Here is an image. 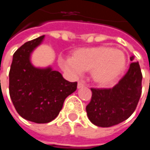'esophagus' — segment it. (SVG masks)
Wrapping results in <instances>:
<instances>
[{
  "label": "esophagus",
  "mask_w": 150,
  "mask_h": 150,
  "mask_svg": "<svg viewBox=\"0 0 150 150\" xmlns=\"http://www.w3.org/2000/svg\"><path fill=\"white\" fill-rule=\"evenodd\" d=\"M85 86V83L83 82V81H80L79 82H78V84H77V88H82V87H84Z\"/></svg>",
  "instance_id": "esophagus-1"
}]
</instances>
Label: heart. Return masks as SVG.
<instances>
[{
	"instance_id": "obj_1",
	"label": "heart",
	"mask_w": 150,
	"mask_h": 150,
	"mask_svg": "<svg viewBox=\"0 0 150 150\" xmlns=\"http://www.w3.org/2000/svg\"><path fill=\"white\" fill-rule=\"evenodd\" d=\"M61 67L74 75L82 71H91V76L97 84H112L124 71L127 63L125 53L108 46L81 47L75 49L72 58H60Z\"/></svg>"
}]
</instances>
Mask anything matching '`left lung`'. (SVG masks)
I'll return each instance as SVG.
<instances>
[{
  "label": "left lung",
  "instance_id": "obj_1",
  "mask_svg": "<svg viewBox=\"0 0 150 150\" xmlns=\"http://www.w3.org/2000/svg\"><path fill=\"white\" fill-rule=\"evenodd\" d=\"M135 56H131L133 61ZM142 75L137 62H132L126 75L113 88H91L86 107L88 119L98 127L108 128L127 120L135 110L142 95Z\"/></svg>",
  "mask_w": 150,
  "mask_h": 150
}]
</instances>
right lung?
<instances>
[{
	"mask_svg": "<svg viewBox=\"0 0 150 150\" xmlns=\"http://www.w3.org/2000/svg\"><path fill=\"white\" fill-rule=\"evenodd\" d=\"M43 38L21 46L13 55L9 71V95L15 109L22 118L35 123L53 121L65 99L77 88L76 81H68L58 71L36 69L31 64L30 54Z\"/></svg>",
	"mask_w": 150,
	"mask_h": 150,
	"instance_id": "add662e5",
	"label": "right lung"
}]
</instances>
